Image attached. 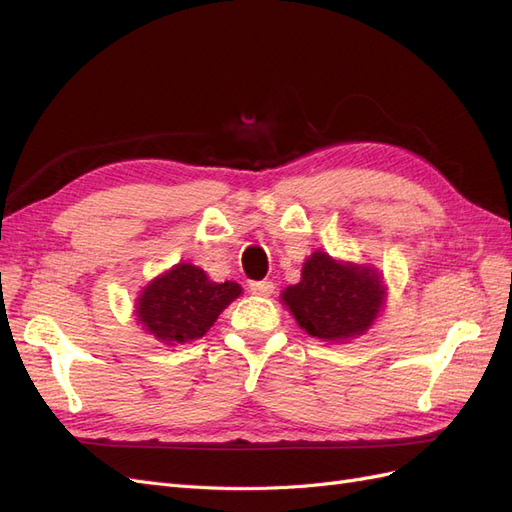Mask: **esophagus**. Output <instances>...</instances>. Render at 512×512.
<instances>
[{
  "label": "esophagus",
  "instance_id": "1",
  "mask_svg": "<svg viewBox=\"0 0 512 512\" xmlns=\"http://www.w3.org/2000/svg\"><path fill=\"white\" fill-rule=\"evenodd\" d=\"M273 282H269V280H262V282H252L250 284V292L252 294H258V297H271V292H273Z\"/></svg>",
  "mask_w": 512,
  "mask_h": 512
}]
</instances>
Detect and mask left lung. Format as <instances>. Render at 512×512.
<instances>
[{"label": "left lung", "instance_id": "left-lung-1", "mask_svg": "<svg viewBox=\"0 0 512 512\" xmlns=\"http://www.w3.org/2000/svg\"><path fill=\"white\" fill-rule=\"evenodd\" d=\"M299 327L322 342H350L374 327L386 305V284L374 265H359L316 250L299 284L282 292Z\"/></svg>", "mask_w": 512, "mask_h": 512}]
</instances>
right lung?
<instances>
[{
  "label": "right lung",
  "instance_id": "obj_1",
  "mask_svg": "<svg viewBox=\"0 0 512 512\" xmlns=\"http://www.w3.org/2000/svg\"><path fill=\"white\" fill-rule=\"evenodd\" d=\"M241 292L237 282H213L192 262H179L141 290L134 314L143 331L158 342L166 346L190 344L213 327Z\"/></svg>",
  "mask_w": 512,
  "mask_h": 512
}]
</instances>
